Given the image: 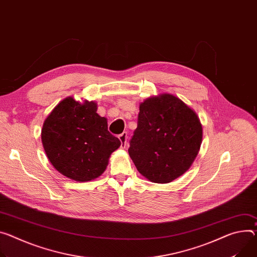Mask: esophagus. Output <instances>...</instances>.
Segmentation results:
<instances>
[{"mask_svg": "<svg viewBox=\"0 0 257 257\" xmlns=\"http://www.w3.org/2000/svg\"><path fill=\"white\" fill-rule=\"evenodd\" d=\"M127 138H128V134H127V132H126V131H125V132H123V133H121V134L119 135V139H120L121 143H122V146H121V148H122V149H125V148H126Z\"/></svg>", "mask_w": 257, "mask_h": 257, "instance_id": "34e87169", "label": "esophagus"}]
</instances>
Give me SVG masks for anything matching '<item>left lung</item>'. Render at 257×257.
Listing matches in <instances>:
<instances>
[{
	"label": "left lung",
	"mask_w": 257,
	"mask_h": 257,
	"mask_svg": "<svg viewBox=\"0 0 257 257\" xmlns=\"http://www.w3.org/2000/svg\"><path fill=\"white\" fill-rule=\"evenodd\" d=\"M202 143L196 112L171 94L145 100L128 153L137 170L149 180L167 183L188 170Z\"/></svg>",
	"instance_id": "1"
}]
</instances>
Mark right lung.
Here are the masks:
<instances>
[{"label":"right lung","instance_id":"1","mask_svg":"<svg viewBox=\"0 0 257 257\" xmlns=\"http://www.w3.org/2000/svg\"><path fill=\"white\" fill-rule=\"evenodd\" d=\"M96 103L81 104L73 97L59 102L42 129L44 150L54 168L64 176L89 181L101 175L110 154L121 146L107 130Z\"/></svg>","mask_w":257,"mask_h":257}]
</instances>
